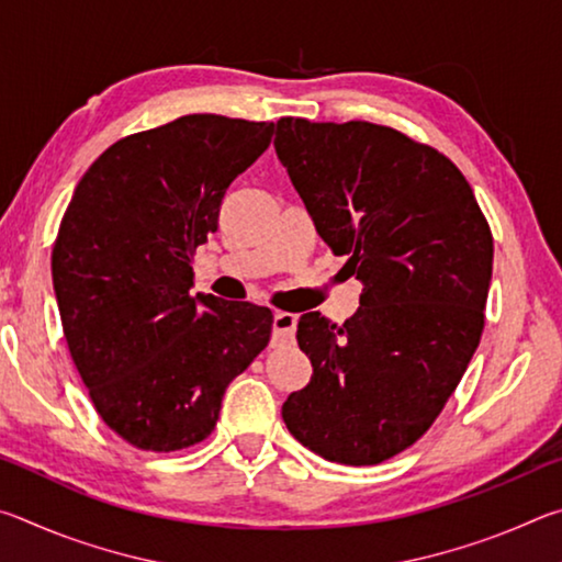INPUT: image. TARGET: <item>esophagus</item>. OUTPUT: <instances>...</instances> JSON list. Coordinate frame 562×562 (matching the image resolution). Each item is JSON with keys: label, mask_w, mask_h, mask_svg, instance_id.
Returning a JSON list of instances; mask_svg holds the SVG:
<instances>
[{"label": "esophagus", "mask_w": 562, "mask_h": 562, "mask_svg": "<svg viewBox=\"0 0 562 562\" xmlns=\"http://www.w3.org/2000/svg\"><path fill=\"white\" fill-rule=\"evenodd\" d=\"M272 329L274 341H290L294 337V329H297V315H292V312H274Z\"/></svg>", "instance_id": "esophagus-1"}]
</instances>
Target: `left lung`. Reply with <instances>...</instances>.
I'll list each match as a JSON object with an SVG mask.
<instances>
[{
	"label": "left lung",
	"instance_id": "8db88e82",
	"mask_svg": "<svg viewBox=\"0 0 562 562\" xmlns=\"http://www.w3.org/2000/svg\"><path fill=\"white\" fill-rule=\"evenodd\" d=\"M274 150L322 240L364 284L341 327L300 317L315 372L282 418L322 459L382 463L429 431L479 347L491 227L449 158L389 126L288 116Z\"/></svg>",
	"mask_w": 562,
	"mask_h": 562
}]
</instances>
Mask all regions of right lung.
Returning <instances> with one entry per match:
<instances>
[{
  "instance_id": "add662e5",
  "label": "right lung",
  "mask_w": 562,
  "mask_h": 562,
  "mask_svg": "<svg viewBox=\"0 0 562 562\" xmlns=\"http://www.w3.org/2000/svg\"><path fill=\"white\" fill-rule=\"evenodd\" d=\"M274 123L190 113L113 144L61 217L52 278L93 406L123 441L170 453L215 429L223 394L268 347L272 312L190 294L195 247Z\"/></svg>"
}]
</instances>
